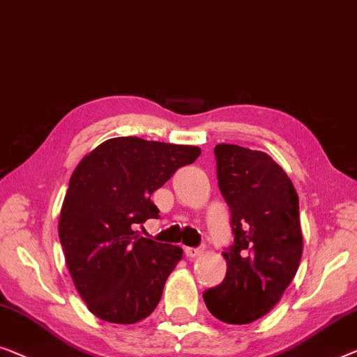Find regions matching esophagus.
Returning <instances> with one entry per match:
<instances>
[{"mask_svg":"<svg viewBox=\"0 0 357 357\" xmlns=\"http://www.w3.org/2000/svg\"><path fill=\"white\" fill-rule=\"evenodd\" d=\"M184 252L189 259H195V257H199V255L204 254V248H185Z\"/></svg>","mask_w":357,"mask_h":357,"instance_id":"esophagus-1","label":"esophagus"}]
</instances>
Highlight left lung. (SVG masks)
<instances>
[{
    "label": "left lung",
    "instance_id": "8db88e82",
    "mask_svg": "<svg viewBox=\"0 0 357 357\" xmlns=\"http://www.w3.org/2000/svg\"><path fill=\"white\" fill-rule=\"evenodd\" d=\"M218 188L231 210L234 243L223 252L227 277L204 293L210 314L250 324L268 314L298 272L303 255L299 197L270 155L218 144Z\"/></svg>",
    "mask_w": 357,
    "mask_h": 357
}]
</instances>
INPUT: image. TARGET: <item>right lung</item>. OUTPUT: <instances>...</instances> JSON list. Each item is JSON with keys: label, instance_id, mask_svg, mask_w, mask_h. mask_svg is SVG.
I'll return each mask as SVG.
<instances>
[{"label": "right lung", "instance_id": "right-lung-1", "mask_svg": "<svg viewBox=\"0 0 357 357\" xmlns=\"http://www.w3.org/2000/svg\"><path fill=\"white\" fill-rule=\"evenodd\" d=\"M199 155L194 145L114 137L74 169L58 233L74 286L98 319L137 324L158 305L183 249L134 229L160 217L150 195Z\"/></svg>", "mask_w": 357, "mask_h": 357}]
</instances>
